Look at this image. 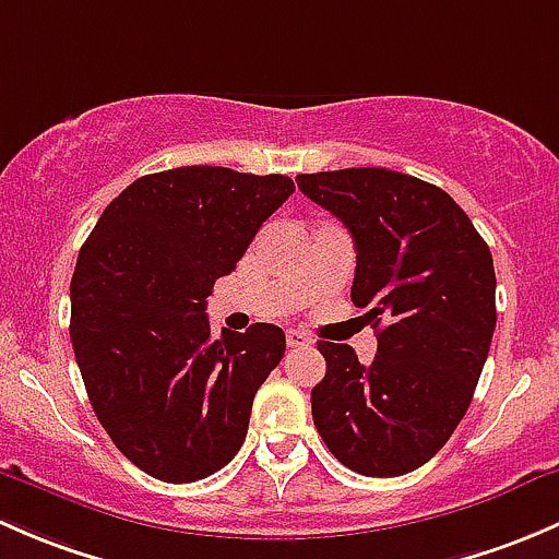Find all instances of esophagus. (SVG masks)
I'll return each instance as SVG.
<instances>
[{
  "mask_svg": "<svg viewBox=\"0 0 559 559\" xmlns=\"http://www.w3.org/2000/svg\"><path fill=\"white\" fill-rule=\"evenodd\" d=\"M286 343H289L292 348H297V346H308V343H313V341H311V335H306V332L286 330Z\"/></svg>",
  "mask_w": 559,
  "mask_h": 559,
  "instance_id": "esophagus-1",
  "label": "esophagus"
}]
</instances>
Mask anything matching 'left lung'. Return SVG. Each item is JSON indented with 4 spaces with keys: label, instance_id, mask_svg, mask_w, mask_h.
<instances>
[{
    "label": "left lung",
    "instance_id": "obj_1",
    "mask_svg": "<svg viewBox=\"0 0 559 559\" xmlns=\"http://www.w3.org/2000/svg\"><path fill=\"white\" fill-rule=\"evenodd\" d=\"M295 180L352 233V302L381 326L370 365L319 341L313 425L352 471L403 476L441 452L471 405L498 321L492 253L452 197L414 175L348 167Z\"/></svg>",
    "mask_w": 559,
    "mask_h": 559
}]
</instances>
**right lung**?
<instances>
[{"label": "right lung", "mask_w": 559, "mask_h": 559, "mask_svg": "<svg viewBox=\"0 0 559 559\" xmlns=\"http://www.w3.org/2000/svg\"><path fill=\"white\" fill-rule=\"evenodd\" d=\"M295 180L175 167L121 191L78 253L70 337L99 425L148 476L189 484L240 452L257 389L286 352L275 324L211 335L207 297Z\"/></svg>", "instance_id": "right-lung-1"}]
</instances>
